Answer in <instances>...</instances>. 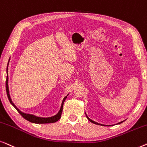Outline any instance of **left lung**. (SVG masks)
Listing matches in <instances>:
<instances>
[{
  "label": "left lung",
  "mask_w": 147,
  "mask_h": 147,
  "mask_svg": "<svg viewBox=\"0 0 147 147\" xmlns=\"http://www.w3.org/2000/svg\"><path fill=\"white\" fill-rule=\"evenodd\" d=\"M85 114H86V113H85ZM86 118H87V119H88V121H90V122H91V123H94V124H96V125H102V126H107V125H102V124H99V123H96V122H95V121H92V120H91V119H89V118H88V116L87 115H86ZM123 121H121V122H120V123H117V124H121V123H123Z\"/></svg>",
  "instance_id": "8db88e82"
}]
</instances>
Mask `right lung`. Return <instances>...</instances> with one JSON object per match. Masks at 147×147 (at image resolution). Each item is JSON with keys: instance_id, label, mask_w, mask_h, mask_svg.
<instances>
[{"instance_id": "add662e5", "label": "right lung", "mask_w": 147, "mask_h": 147, "mask_svg": "<svg viewBox=\"0 0 147 147\" xmlns=\"http://www.w3.org/2000/svg\"><path fill=\"white\" fill-rule=\"evenodd\" d=\"M10 61V59H9ZM9 63H8V65H9ZM7 80H6V90H7V96L9 98V100L11 102V104L13 106L14 108H15L18 113H20V115H22V117L25 119L26 120H27L29 122H31L32 123H36V124H45V123H55L59 121V120L61 119V114L62 112H63V104L64 102L65 101V99L67 98V96H65V98H63V102H62V105L61 107V109H60V111H59V113H57V115H55V116H53L51 117H47V118H44V117H36V116L33 115H30V114H27V113H24L20 111L19 109H18L17 107H16L11 98V96H10V94H9V85H8V80H9V76H8V66L7 68Z\"/></svg>"}]
</instances>
